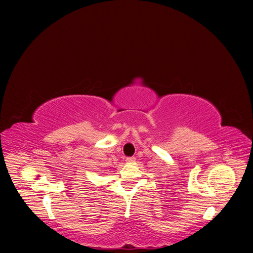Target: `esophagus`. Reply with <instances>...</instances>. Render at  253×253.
Instances as JSON below:
<instances>
[{"instance_id":"esophagus-1","label":"esophagus","mask_w":253,"mask_h":253,"mask_svg":"<svg viewBox=\"0 0 253 253\" xmlns=\"http://www.w3.org/2000/svg\"><path fill=\"white\" fill-rule=\"evenodd\" d=\"M135 161V158L134 157H127L126 158V162L127 163H133Z\"/></svg>"}]
</instances>
